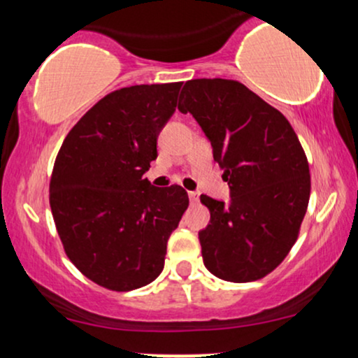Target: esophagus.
I'll return each mask as SVG.
<instances>
[{"label":"esophagus","mask_w":358,"mask_h":358,"mask_svg":"<svg viewBox=\"0 0 358 358\" xmlns=\"http://www.w3.org/2000/svg\"><path fill=\"white\" fill-rule=\"evenodd\" d=\"M188 199H190L192 203L199 202V192H188Z\"/></svg>","instance_id":"34e87169"}]
</instances>
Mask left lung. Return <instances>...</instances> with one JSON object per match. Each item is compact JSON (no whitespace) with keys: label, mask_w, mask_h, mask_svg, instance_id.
<instances>
[{"label":"left lung","mask_w":358,"mask_h":358,"mask_svg":"<svg viewBox=\"0 0 358 358\" xmlns=\"http://www.w3.org/2000/svg\"><path fill=\"white\" fill-rule=\"evenodd\" d=\"M178 110L202 127L231 190L229 202L200 196L210 210L199 232L205 268L231 282L264 278L296 242L310 200V166L296 133L236 80H188Z\"/></svg>","instance_id":"8db88e82"}]
</instances>
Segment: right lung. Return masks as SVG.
<instances>
[{
    "instance_id": "add662e5",
    "label": "right lung",
    "mask_w": 358,
    "mask_h": 358,
    "mask_svg": "<svg viewBox=\"0 0 358 358\" xmlns=\"http://www.w3.org/2000/svg\"><path fill=\"white\" fill-rule=\"evenodd\" d=\"M183 82L114 90L62 143L50 207L65 252L90 281L113 291L150 285L188 207L178 185L153 187L145 173Z\"/></svg>"
}]
</instances>
